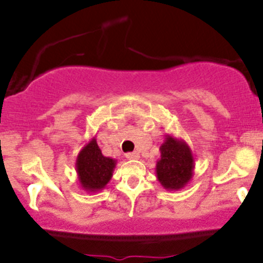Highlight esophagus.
<instances>
[{
	"mask_svg": "<svg viewBox=\"0 0 263 263\" xmlns=\"http://www.w3.org/2000/svg\"><path fill=\"white\" fill-rule=\"evenodd\" d=\"M126 158L129 159V160H135V159L140 158V154L137 153V151H134V153H127Z\"/></svg>",
	"mask_w": 263,
	"mask_h": 263,
	"instance_id": "esophagus-1",
	"label": "esophagus"
}]
</instances>
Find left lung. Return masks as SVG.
<instances>
[{"label":"left lung","instance_id":"left-lung-1","mask_svg":"<svg viewBox=\"0 0 263 263\" xmlns=\"http://www.w3.org/2000/svg\"><path fill=\"white\" fill-rule=\"evenodd\" d=\"M160 158L156 161V178L165 190L178 191L192 179L195 158L187 142L165 135L161 144Z\"/></svg>","mask_w":263,"mask_h":263}]
</instances>
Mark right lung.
Wrapping results in <instances>:
<instances>
[{
	"label": "right lung",
	"mask_w": 263,
	"mask_h": 263,
	"mask_svg": "<svg viewBox=\"0 0 263 263\" xmlns=\"http://www.w3.org/2000/svg\"><path fill=\"white\" fill-rule=\"evenodd\" d=\"M116 164V159L103 155L97 139L92 137L76 158V173L82 190L91 193L104 190L112 179Z\"/></svg>",
	"instance_id": "right-lung-1"
}]
</instances>
